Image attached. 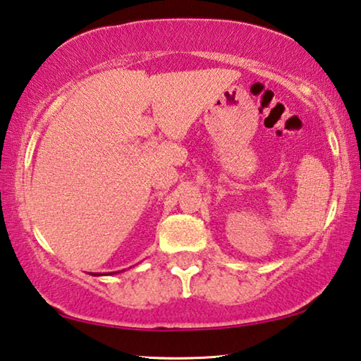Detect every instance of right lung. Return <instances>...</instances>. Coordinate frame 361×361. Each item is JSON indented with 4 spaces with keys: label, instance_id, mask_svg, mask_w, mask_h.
Returning <instances> with one entry per match:
<instances>
[{
    "label": "right lung",
    "instance_id": "1",
    "mask_svg": "<svg viewBox=\"0 0 361 361\" xmlns=\"http://www.w3.org/2000/svg\"><path fill=\"white\" fill-rule=\"evenodd\" d=\"M109 274H114V272H109Z\"/></svg>",
    "mask_w": 361,
    "mask_h": 361
}]
</instances>
